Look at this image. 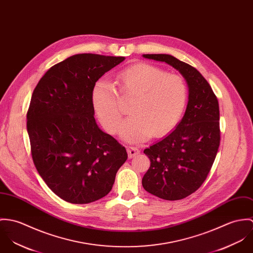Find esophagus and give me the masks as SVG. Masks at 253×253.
Returning <instances> with one entry per match:
<instances>
[{"label": "esophagus", "instance_id": "34e87169", "mask_svg": "<svg viewBox=\"0 0 253 253\" xmlns=\"http://www.w3.org/2000/svg\"><path fill=\"white\" fill-rule=\"evenodd\" d=\"M127 152H128L129 158H133L140 154V150L135 146H127Z\"/></svg>", "mask_w": 253, "mask_h": 253}]
</instances>
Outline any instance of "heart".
Segmentation results:
<instances>
[{"instance_id":"b5f03b06","label":"heart","mask_w":253,"mask_h":253,"mask_svg":"<svg viewBox=\"0 0 253 253\" xmlns=\"http://www.w3.org/2000/svg\"><path fill=\"white\" fill-rule=\"evenodd\" d=\"M121 94L133 98L129 116L120 127L124 140L140 141L162 137L180 121L188 100V87L178 75H169L161 68L149 64H136L117 77ZM95 113L104 129L114 134L121 118L118 93L109 81L99 80L91 93Z\"/></svg>"}]
</instances>
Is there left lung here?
<instances>
[{"mask_svg":"<svg viewBox=\"0 0 253 253\" xmlns=\"http://www.w3.org/2000/svg\"><path fill=\"white\" fill-rule=\"evenodd\" d=\"M177 70L188 85L183 118L164 139L143 150L150 167L143 188L154 196L175 201L186 198L203 184L214 162L219 143V106L211 85L196 69L169 54H143Z\"/></svg>","mask_w":253,"mask_h":253,"instance_id":"1","label":"left lung"}]
</instances>
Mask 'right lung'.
<instances>
[{
  "instance_id": "obj_1",
  "label": "right lung",
  "mask_w": 253,
  "mask_h": 253,
  "mask_svg": "<svg viewBox=\"0 0 253 253\" xmlns=\"http://www.w3.org/2000/svg\"><path fill=\"white\" fill-rule=\"evenodd\" d=\"M124 59L69 57L33 92L27 112L32 158L46 185L66 202L88 204L108 195L127 160L125 147L98 127L91 102L95 83Z\"/></svg>"
}]
</instances>
